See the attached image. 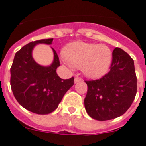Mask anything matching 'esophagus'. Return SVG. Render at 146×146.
<instances>
[{
  "label": "esophagus",
  "mask_w": 146,
  "mask_h": 146,
  "mask_svg": "<svg viewBox=\"0 0 146 146\" xmlns=\"http://www.w3.org/2000/svg\"><path fill=\"white\" fill-rule=\"evenodd\" d=\"M81 80H82V79H81L79 77H76L75 79H74V82H75V83L79 82H80Z\"/></svg>",
  "instance_id": "34e87169"
}]
</instances>
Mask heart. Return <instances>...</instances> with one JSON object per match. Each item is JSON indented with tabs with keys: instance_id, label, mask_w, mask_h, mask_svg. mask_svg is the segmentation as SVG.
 I'll return each mask as SVG.
<instances>
[{
	"instance_id": "b5f03b06",
	"label": "heart",
	"mask_w": 146,
	"mask_h": 146,
	"mask_svg": "<svg viewBox=\"0 0 146 146\" xmlns=\"http://www.w3.org/2000/svg\"><path fill=\"white\" fill-rule=\"evenodd\" d=\"M112 59L111 50L105 45L75 42L67 45L62 58L70 69L82 68V73L90 79L105 75Z\"/></svg>"
}]
</instances>
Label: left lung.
<instances>
[{"mask_svg":"<svg viewBox=\"0 0 146 146\" xmlns=\"http://www.w3.org/2000/svg\"><path fill=\"white\" fill-rule=\"evenodd\" d=\"M111 70L97 80L85 81L88 93L84 107L91 118L99 121L120 117L128 111L137 94L134 62L122 49L113 51Z\"/></svg>","mask_w":146,"mask_h":146,"instance_id":"obj_1","label":"left lung"}]
</instances>
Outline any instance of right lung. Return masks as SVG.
Wrapping results in <instances>:
<instances>
[{
    "mask_svg": "<svg viewBox=\"0 0 146 146\" xmlns=\"http://www.w3.org/2000/svg\"><path fill=\"white\" fill-rule=\"evenodd\" d=\"M53 38L30 42L15 55L11 67V88L22 107L37 114H48L54 111L64 95L74 84V78L62 79L56 73L60 66L58 56L52 48L53 62L42 66L33 58V50L39 44H52Z\"/></svg>",
    "mask_w": 146,
    "mask_h": 146,
    "instance_id": "right-lung-1",
    "label": "right lung"
}]
</instances>
